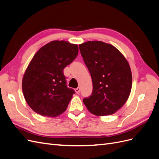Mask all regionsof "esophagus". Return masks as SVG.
I'll use <instances>...</instances> for the list:
<instances>
[{
  "mask_svg": "<svg viewBox=\"0 0 159 159\" xmlns=\"http://www.w3.org/2000/svg\"><path fill=\"white\" fill-rule=\"evenodd\" d=\"M75 93H79L80 92V87L77 88L75 89Z\"/></svg>",
  "mask_w": 159,
  "mask_h": 159,
  "instance_id": "1",
  "label": "esophagus"
}]
</instances>
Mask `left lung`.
<instances>
[{"label":"left lung","instance_id":"obj_1","mask_svg":"<svg viewBox=\"0 0 159 159\" xmlns=\"http://www.w3.org/2000/svg\"><path fill=\"white\" fill-rule=\"evenodd\" d=\"M81 55L91 74L93 91L83 102L97 116L112 115L127 102L132 87L128 61L116 48L102 41L80 44Z\"/></svg>","mask_w":159,"mask_h":159}]
</instances>
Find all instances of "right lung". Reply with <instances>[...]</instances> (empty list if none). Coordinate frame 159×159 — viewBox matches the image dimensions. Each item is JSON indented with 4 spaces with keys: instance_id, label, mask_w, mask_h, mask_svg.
Listing matches in <instances>:
<instances>
[{
    "instance_id": "right-lung-1",
    "label": "right lung",
    "mask_w": 159,
    "mask_h": 159,
    "mask_svg": "<svg viewBox=\"0 0 159 159\" xmlns=\"http://www.w3.org/2000/svg\"><path fill=\"white\" fill-rule=\"evenodd\" d=\"M78 54V45L64 40L52 41L36 53L22 83L26 102L34 111L56 117L66 110L75 91L67 86L63 71Z\"/></svg>"
}]
</instances>
